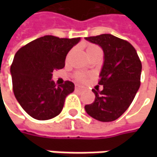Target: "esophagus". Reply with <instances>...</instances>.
I'll list each match as a JSON object with an SVG mask.
<instances>
[{
	"mask_svg": "<svg viewBox=\"0 0 157 157\" xmlns=\"http://www.w3.org/2000/svg\"><path fill=\"white\" fill-rule=\"evenodd\" d=\"M75 87L76 89H84V88H85L83 86H81V85H78V84H77V85H76Z\"/></svg>",
	"mask_w": 157,
	"mask_h": 157,
	"instance_id": "1",
	"label": "esophagus"
}]
</instances>
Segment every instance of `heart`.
<instances>
[{"mask_svg":"<svg viewBox=\"0 0 157 157\" xmlns=\"http://www.w3.org/2000/svg\"><path fill=\"white\" fill-rule=\"evenodd\" d=\"M98 50H100V48L99 47V46L94 45V44H90V45L87 46L88 54H90V53H92V52H95V51H98ZM75 77L78 78V79H79V80H83V79H85V78H86V76H85V74H83L82 72H77Z\"/></svg>","mask_w":157,"mask_h":157,"instance_id":"1","label":"heart"}]
</instances>
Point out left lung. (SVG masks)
I'll use <instances>...</instances> for the list:
<instances>
[{
  "mask_svg": "<svg viewBox=\"0 0 157 157\" xmlns=\"http://www.w3.org/2000/svg\"><path fill=\"white\" fill-rule=\"evenodd\" d=\"M86 39L102 48L104 64L99 81L103 90H93L95 100L85 105V109L100 121H115L129 107L140 87L142 62L134 46L111 34Z\"/></svg>",
  "mask_w": 157,
  "mask_h": 157,
  "instance_id": "1",
  "label": "left lung"
}]
</instances>
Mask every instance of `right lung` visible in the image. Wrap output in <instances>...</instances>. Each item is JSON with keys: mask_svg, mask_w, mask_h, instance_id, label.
Returning a JSON list of instances; mask_svg holds the SVG:
<instances>
[{"mask_svg": "<svg viewBox=\"0 0 157 157\" xmlns=\"http://www.w3.org/2000/svg\"><path fill=\"white\" fill-rule=\"evenodd\" d=\"M80 37L59 38L44 36L22 46L10 66L13 91L19 104L31 117L45 121L58 115L74 84L57 86L52 79L55 70L64 67L67 53Z\"/></svg>", "mask_w": 157, "mask_h": 157, "instance_id": "obj_1", "label": "right lung"}]
</instances>
